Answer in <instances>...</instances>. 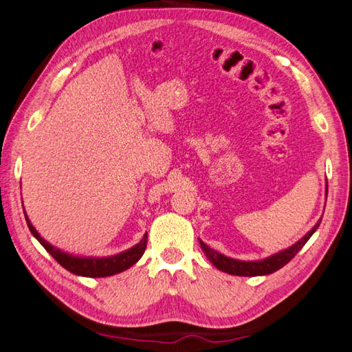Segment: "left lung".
<instances>
[{"label": "left lung", "mask_w": 352, "mask_h": 352, "mask_svg": "<svg viewBox=\"0 0 352 352\" xmlns=\"http://www.w3.org/2000/svg\"><path fill=\"white\" fill-rule=\"evenodd\" d=\"M319 225H320V221L314 225V228L311 230L308 234H305L299 242L294 243L293 247H289L288 250H283L280 253L265 258V261H261V262H242V261H236V258H230L227 256L217 253L214 250H211L208 245H205L202 241H201V247L204 248L205 254L208 256L210 261L213 262L214 267L217 270L223 271V273H228L233 276H265V274L274 273V271L285 267L291 258L299 253L303 245L308 242V239L313 236V233Z\"/></svg>", "instance_id": "1"}]
</instances>
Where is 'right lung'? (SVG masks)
Segmentation results:
<instances>
[{"instance_id":"right-lung-1","label":"right lung","mask_w":352,"mask_h":352,"mask_svg":"<svg viewBox=\"0 0 352 352\" xmlns=\"http://www.w3.org/2000/svg\"><path fill=\"white\" fill-rule=\"evenodd\" d=\"M25 222H28L30 233L38 239L39 243H41L45 250H47V253H50L52 257L55 258L61 267H64L65 270L70 271V273L78 274V276L107 277V276L118 274L121 273V271L130 268L131 265H135L139 258L142 257L145 248H147V233H145L141 242L135 245L133 248L124 251L121 254H116L111 257H76V256L65 254L61 250L52 247L49 242H45L44 239L38 234V231L33 228V225L30 223L28 216H25Z\"/></svg>"}]
</instances>
